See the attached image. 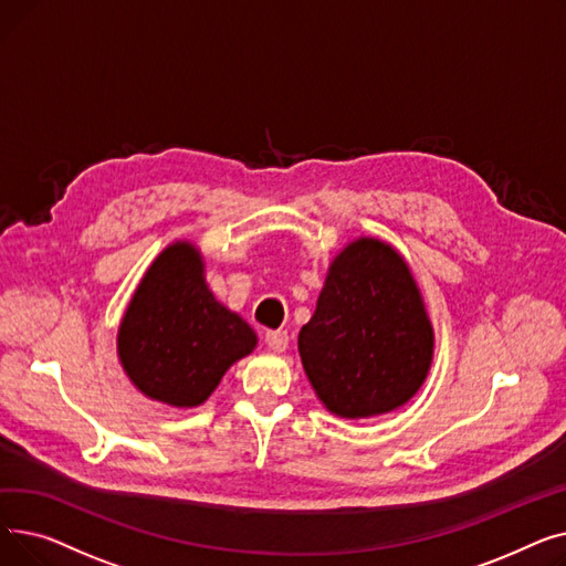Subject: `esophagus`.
I'll use <instances>...</instances> for the list:
<instances>
[{"instance_id": "34e87169", "label": "esophagus", "mask_w": 566, "mask_h": 566, "mask_svg": "<svg viewBox=\"0 0 566 566\" xmlns=\"http://www.w3.org/2000/svg\"><path fill=\"white\" fill-rule=\"evenodd\" d=\"M265 344L275 353H284L289 346V335L284 331H268L265 333Z\"/></svg>"}]
</instances>
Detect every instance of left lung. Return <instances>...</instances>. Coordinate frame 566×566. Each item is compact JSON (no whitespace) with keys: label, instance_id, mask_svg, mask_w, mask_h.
Instances as JSON below:
<instances>
[{"label":"left lung","instance_id":"8db88e82","mask_svg":"<svg viewBox=\"0 0 566 566\" xmlns=\"http://www.w3.org/2000/svg\"><path fill=\"white\" fill-rule=\"evenodd\" d=\"M298 350L314 392L339 418H374L412 399L433 360V328L403 256L378 238L348 243Z\"/></svg>","mask_w":566,"mask_h":566}]
</instances>
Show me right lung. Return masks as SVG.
Segmentation results:
<instances>
[{
    "label": "right lung",
    "instance_id": "right-lung-1",
    "mask_svg": "<svg viewBox=\"0 0 566 566\" xmlns=\"http://www.w3.org/2000/svg\"><path fill=\"white\" fill-rule=\"evenodd\" d=\"M116 346L142 395L192 408L211 397L235 360L254 350L256 335L216 301L199 250L178 241L142 277L118 325Z\"/></svg>",
    "mask_w": 566,
    "mask_h": 566
}]
</instances>
